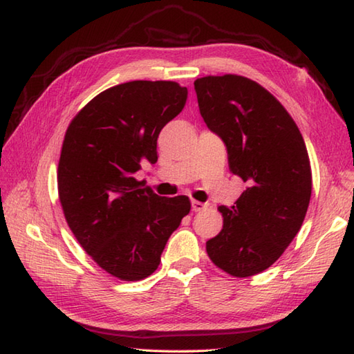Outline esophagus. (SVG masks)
I'll use <instances>...</instances> for the list:
<instances>
[{"mask_svg": "<svg viewBox=\"0 0 354 354\" xmlns=\"http://www.w3.org/2000/svg\"><path fill=\"white\" fill-rule=\"evenodd\" d=\"M207 208V204L204 202H199V201H192V209L193 212H202V209Z\"/></svg>", "mask_w": 354, "mask_h": 354, "instance_id": "esophagus-1", "label": "esophagus"}]
</instances>
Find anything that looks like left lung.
<instances>
[{
  "label": "left lung",
  "instance_id": "8db88e82",
  "mask_svg": "<svg viewBox=\"0 0 354 354\" xmlns=\"http://www.w3.org/2000/svg\"><path fill=\"white\" fill-rule=\"evenodd\" d=\"M199 112L228 153L232 175L248 184L223 228L207 242L208 257L232 277L275 263L297 236L312 194L309 153L298 126L265 88L225 74L194 82Z\"/></svg>",
  "mask_w": 354,
  "mask_h": 354
}]
</instances>
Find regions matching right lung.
Segmentation results:
<instances>
[{
  "label": "right lung",
  "instance_id": "1",
  "mask_svg": "<svg viewBox=\"0 0 354 354\" xmlns=\"http://www.w3.org/2000/svg\"><path fill=\"white\" fill-rule=\"evenodd\" d=\"M176 82L133 80L95 95L65 133L57 189L66 223L108 274L137 281L155 272L187 196H158L133 178L155 164L162 127L185 106Z\"/></svg>",
  "mask_w": 354,
  "mask_h": 354
}]
</instances>
